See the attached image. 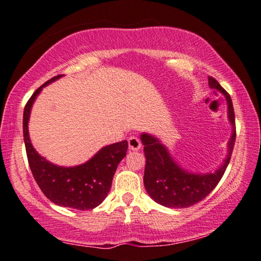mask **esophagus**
Returning a JSON list of instances; mask_svg holds the SVG:
<instances>
[{"mask_svg":"<svg viewBox=\"0 0 261 261\" xmlns=\"http://www.w3.org/2000/svg\"><path fill=\"white\" fill-rule=\"evenodd\" d=\"M128 146H129V148L132 149V151H138V149L141 148V142L138 138L130 137L129 139H128Z\"/></svg>","mask_w":261,"mask_h":261,"instance_id":"1","label":"esophagus"}]
</instances>
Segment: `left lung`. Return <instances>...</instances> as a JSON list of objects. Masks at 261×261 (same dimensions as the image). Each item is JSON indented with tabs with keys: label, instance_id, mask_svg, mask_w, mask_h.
Instances as JSON below:
<instances>
[{
	"label": "left lung",
	"instance_id": "left-lung-1",
	"mask_svg": "<svg viewBox=\"0 0 261 261\" xmlns=\"http://www.w3.org/2000/svg\"><path fill=\"white\" fill-rule=\"evenodd\" d=\"M209 87L220 91L227 101L228 121L231 135L227 144V155L220 167L206 173L188 171L178 164L165 145L154 135L142 133L140 140L144 145L146 166L144 185L153 201L166 208H188L202 201L212 192L222 178L235 142V115L230 96L213 77H208Z\"/></svg>",
	"mask_w": 261,
	"mask_h": 261
}]
</instances>
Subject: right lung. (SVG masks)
Here are the masks:
<instances>
[{"instance_id": "1", "label": "right lung", "mask_w": 261, "mask_h": 261, "mask_svg": "<svg viewBox=\"0 0 261 261\" xmlns=\"http://www.w3.org/2000/svg\"><path fill=\"white\" fill-rule=\"evenodd\" d=\"M63 74L56 76L37 89L23 110V140L28 163L35 181L44 195L57 205L78 210H90L101 204L112 188V181L121 160L126 156L127 140L105 146L88 162L76 166H59L39 154L32 145L28 122L31 110L42 88Z\"/></svg>"}]
</instances>
